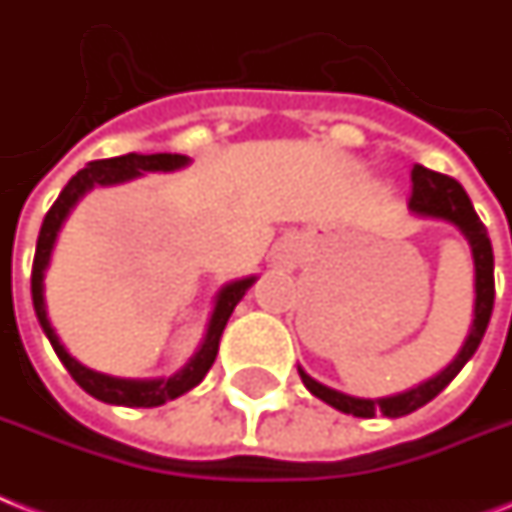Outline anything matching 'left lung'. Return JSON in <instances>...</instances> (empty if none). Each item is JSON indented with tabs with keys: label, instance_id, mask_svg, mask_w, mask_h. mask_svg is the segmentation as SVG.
I'll return each mask as SVG.
<instances>
[{
	"label": "left lung",
	"instance_id": "left-lung-1",
	"mask_svg": "<svg viewBox=\"0 0 512 512\" xmlns=\"http://www.w3.org/2000/svg\"><path fill=\"white\" fill-rule=\"evenodd\" d=\"M413 194H410V210L421 218H436L447 220L452 226L458 228L460 234L465 236V242L471 247L473 255V289H476V299H473V323L471 331L465 336L463 347L455 355L444 371L436 373L434 378L423 381V384L413 386L402 394H392V397H378V400H365V397H352V394L336 392L331 386L315 381L313 376H307L302 368L297 365L299 378L302 384L310 389V394H315L318 400H323L326 405L336 407L347 415H355V418H373V415H386V418H402V415H410L413 410L423 407L426 402H431L436 394L442 392L444 386L450 384L452 378L463 371V365L473 357V352L479 350L481 339H484V331L489 326V318H492L494 307V255H492V242H489V234H486L484 223L479 220L476 210H473L471 199L465 194L463 186L450 176H442V173H434V170L423 168V165H413Z\"/></svg>",
	"mask_w": 512,
	"mask_h": 512
}]
</instances>
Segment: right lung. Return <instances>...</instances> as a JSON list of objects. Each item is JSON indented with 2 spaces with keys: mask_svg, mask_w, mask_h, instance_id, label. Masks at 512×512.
<instances>
[{
  "mask_svg": "<svg viewBox=\"0 0 512 512\" xmlns=\"http://www.w3.org/2000/svg\"><path fill=\"white\" fill-rule=\"evenodd\" d=\"M189 165V157L186 155H168V152H160V155H123V157H110V160H94L89 162L86 168L78 170L76 176L70 178L68 186L60 191V197L54 199V205L49 207L47 218L41 223L39 242H36V255H33V273H31V294H33V310H36V318H39L44 334H47L49 344L54 347L57 357L62 360V365L68 368V373L73 376L83 392L97 397V400L107 402V405H126V407H157L165 405L168 400H176L181 394H186L189 389L202 381L207 376V371L213 368L215 355H218L220 336H223V328H226L228 318L234 313V307L239 305V299L247 294V289L255 284L257 278H239V281H231L218 292L215 297L213 315H210V323H207L205 339L199 344V350L189 357V363L181 368L178 373H173L170 378H118L107 376V373L91 371L83 363H78L76 357L65 350V344L60 342V336L54 334L52 323L47 318V302H44V273H47L49 257H52L54 242H57V234H60L62 223L70 215V210L78 205V199L91 191L94 186H112L123 184V181H131V178L141 176V173H152V170H178Z\"/></svg>",
  "mask_w": 512,
  "mask_h": 512,
  "instance_id": "obj_1",
  "label": "right lung"
}]
</instances>
